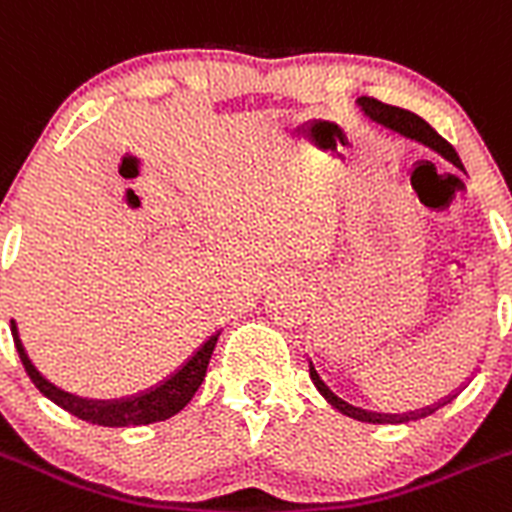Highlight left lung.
I'll use <instances>...</instances> for the list:
<instances>
[{"mask_svg":"<svg viewBox=\"0 0 512 512\" xmlns=\"http://www.w3.org/2000/svg\"><path fill=\"white\" fill-rule=\"evenodd\" d=\"M356 105L364 111L366 118H371L374 123H379V126L389 128V131L399 133V136L409 138V141H417L422 143V146L432 148L434 154H439L442 159L450 161L452 166H457V169H462V161L460 156H457L455 148L450 146V143L444 141L442 136H439L437 131H434L432 126H429L424 118H419L417 113L412 111H404V108H396V105H386L381 103V100H374V98H358ZM465 171V169H462ZM308 366H310V381L315 384V389L321 391L323 399L331 404L336 412H341L343 417H351L356 419V422H369V424H401V422H417V419L422 417H429V414H434L437 409H442L444 404H450L452 399H455L457 394H460L462 389H465L467 384H460V389H455L452 394H447L444 399L434 401V404H429V407H422V409H414V412H404V414H389V412H371V409H364V407H353L351 401L341 399V396L336 394V391L331 389V386L323 381V376L318 374V369H315L313 358H308ZM470 381V379H467Z\"/></svg>","mask_w":512,"mask_h":512,"instance_id":"left-lung-1","label":"left lung"}]
</instances>
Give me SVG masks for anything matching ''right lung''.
I'll list each match as a JSON object with an SVG mask.
<instances>
[{
    "instance_id": "1",
    "label": "right lung",
    "mask_w": 512,
    "mask_h": 512,
    "mask_svg": "<svg viewBox=\"0 0 512 512\" xmlns=\"http://www.w3.org/2000/svg\"><path fill=\"white\" fill-rule=\"evenodd\" d=\"M219 333L222 331H214L197 351L186 358L174 374L161 379L159 384L148 386V389L138 391V394L118 396V399H90V396H78L73 394V391H65L57 384H52V381L32 364V358L27 356L25 351V343L19 338L17 323L12 321L14 346H17L22 366H25L32 384H35L47 399L55 401L60 409L70 412L73 417L83 419V422L98 424V427H141V424L164 422V419L179 414L181 409L189 404L191 396L197 394L204 376H207L209 358H212L214 346H217Z\"/></svg>"
}]
</instances>
